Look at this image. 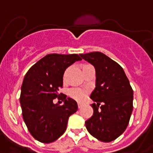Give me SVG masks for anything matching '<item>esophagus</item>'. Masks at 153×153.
<instances>
[{
  "label": "esophagus",
  "mask_w": 153,
  "mask_h": 153,
  "mask_svg": "<svg viewBox=\"0 0 153 153\" xmlns=\"http://www.w3.org/2000/svg\"><path fill=\"white\" fill-rule=\"evenodd\" d=\"M78 108H82V106H83V104H82V103H78Z\"/></svg>",
  "instance_id": "obj_1"
}]
</instances>
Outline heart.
I'll return each instance as SVG.
<instances>
[{
	"label": "heart",
	"mask_w": 153,
	"mask_h": 153,
	"mask_svg": "<svg viewBox=\"0 0 153 153\" xmlns=\"http://www.w3.org/2000/svg\"><path fill=\"white\" fill-rule=\"evenodd\" d=\"M87 92L85 90L82 89V88H72L69 91V95L74 99L75 100L82 102L85 99Z\"/></svg>",
	"instance_id": "heart-1"
}]
</instances>
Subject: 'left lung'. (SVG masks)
<instances>
[{
    "mask_svg": "<svg viewBox=\"0 0 153 153\" xmlns=\"http://www.w3.org/2000/svg\"><path fill=\"white\" fill-rule=\"evenodd\" d=\"M95 69V88L90 98L93 115L85 122L90 134L108 143L124 132L128 126L133 105V91L124 70L102 52L80 54Z\"/></svg>",
    "mask_w": 153,
    "mask_h": 153,
    "instance_id": "8db88e82",
    "label": "left lung"
}]
</instances>
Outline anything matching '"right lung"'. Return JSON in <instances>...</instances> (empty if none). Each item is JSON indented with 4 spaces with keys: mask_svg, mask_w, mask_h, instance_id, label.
Returning <instances> with one entry per match:
<instances>
[{
    "mask_svg": "<svg viewBox=\"0 0 153 153\" xmlns=\"http://www.w3.org/2000/svg\"><path fill=\"white\" fill-rule=\"evenodd\" d=\"M81 60L76 54H47L24 78L20 96L22 116L30 133L41 143H52L62 136L69 116L78 110L77 102L65 95L59 97L58 90L63 86L66 68ZM56 97L63 101L62 106L53 102Z\"/></svg>",
    "mask_w": 153,
    "mask_h": 153,
    "instance_id": "right-lung-1",
    "label": "right lung"
}]
</instances>
